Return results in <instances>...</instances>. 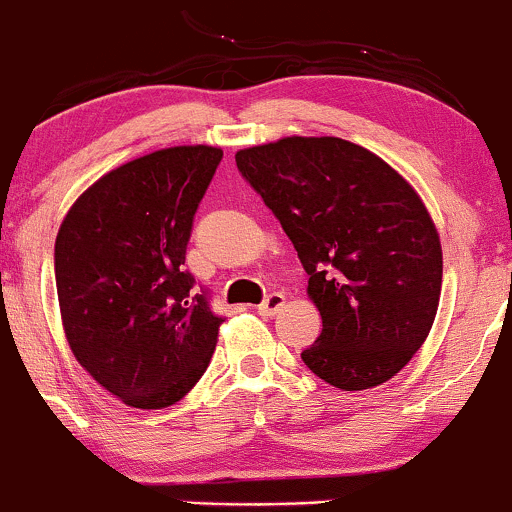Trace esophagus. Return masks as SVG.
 Returning <instances> with one entry per match:
<instances>
[{
    "label": "esophagus",
    "mask_w": 512,
    "mask_h": 512,
    "mask_svg": "<svg viewBox=\"0 0 512 512\" xmlns=\"http://www.w3.org/2000/svg\"><path fill=\"white\" fill-rule=\"evenodd\" d=\"M284 303H286L284 293L274 291V293H269V296L264 298V301H262L260 305H257V313L264 315V317H274L276 313H279L281 308H284Z\"/></svg>",
    "instance_id": "34e87169"
}]
</instances>
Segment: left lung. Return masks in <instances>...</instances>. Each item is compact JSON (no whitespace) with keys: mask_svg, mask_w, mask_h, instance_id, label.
<instances>
[{"mask_svg":"<svg viewBox=\"0 0 512 512\" xmlns=\"http://www.w3.org/2000/svg\"><path fill=\"white\" fill-rule=\"evenodd\" d=\"M308 272L322 332L301 358L339 390L397 375L431 332L443 250L395 168L337 137H286L236 154Z\"/></svg>","mask_w":512,"mask_h":512,"instance_id":"obj_1","label":"left lung"}]
</instances>
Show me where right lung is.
Returning a JSON list of instances; mask_svg holds the SVG:
<instances>
[{"mask_svg":"<svg viewBox=\"0 0 512 512\" xmlns=\"http://www.w3.org/2000/svg\"><path fill=\"white\" fill-rule=\"evenodd\" d=\"M223 151L173 146L110 170L55 240L64 334L76 361L129 407L180 402L207 370L223 322L185 269L192 221Z\"/></svg>","mask_w":512,"mask_h":512,"instance_id":"1","label":"right lung"}]
</instances>
